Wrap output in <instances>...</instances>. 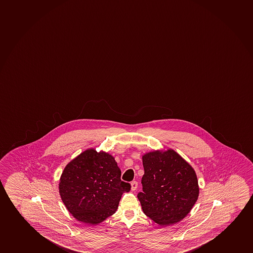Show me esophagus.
<instances>
[{"label": "esophagus", "mask_w": 253, "mask_h": 253, "mask_svg": "<svg viewBox=\"0 0 253 253\" xmlns=\"http://www.w3.org/2000/svg\"><path fill=\"white\" fill-rule=\"evenodd\" d=\"M131 191H136V190H137V181H135V180H134V181H132V182H131Z\"/></svg>", "instance_id": "34e87169"}]
</instances>
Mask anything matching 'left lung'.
<instances>
[{
    "label": "left lung",
    "mask_w": 253,
    "mask_h": 253,
    "mask_svg": "<svg viewBox=\"0 0 253 253\" xmlns=\"http://www.w3.org/2000/svg\"><path fill=\"white\" fill-rule=\"evenodd\" d=\"M142 160V192L137 198L142 211L162 226L182 220L199 196L194 169L172 148L148 152Z\"/></svg>",
    "instance_id": "left-lung-1"
}]
</instances>
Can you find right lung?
Masks as SVG:
<instances>
[{"mask_svg":"<svg viewBox=\"0 0 253 253\" xmlns=\"http://www.w3.org/2000/svg\"><path fill=\"white\" fill-rule=\"evenodd\" d=\"M115 158L87 148L71 160L59 180V193L68 212L85 224H100L118 209L130 184L121 180Z\"/></svg>","mask_w":253,"mask_h":253,"instance_id":"obj_1","label":"right lung"}]
</instances>
